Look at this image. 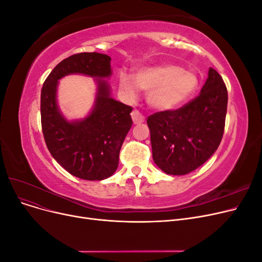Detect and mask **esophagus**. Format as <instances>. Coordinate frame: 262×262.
Returning <instances> with one entry per match:
<instances>
[{"instance_id":"34e87169","label":"esophagus","mask_w":262,"mask_h":262,"mask_svg":"<svg viewBox=\"0 0 262 262\" xmlns=\"http://www.w3.org/2000/svg\"><path fill=\"white\" fill-rule=\"evenodd\" d=\"M131 117H132V120H133V122L136 123V124H139V123H141V122H143L144 121V117H143V115H142L139 110H133V112L131 113Z\"/></svg>"}]
</instances>
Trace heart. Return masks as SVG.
I'll use <instances>...</instances> for the list:
<instances>
[{"label": "heart", "mask_w": 262, "mask_h": 262, "mask_svg": "<svg viewBox=\"0 0 262 262\" xmlns=\"http://www.w3.org/2000/svg\"><path fill=\"white\" fill-rule=\"evenodd\" d=\"M196 86L198 77L193 72L171 63L141 69L134 78L124 72L119 74V89L126 99H134L142 90L147 93L148 104L158 110L179 107Z\"/></svg>", "instance_id": "1"}]
</instances>
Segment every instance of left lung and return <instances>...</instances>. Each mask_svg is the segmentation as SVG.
Instances as JSON below:
<instances>
[{
	"instance_id": "obj_1",
	"label": "left lung",
	"mask_w": 262,
	"mask_h": 262,
	"mask_svg": "<svg viewBox=\"0 0 262 262\" xmlns=\"http://www.w3.org/2000/svg\"><path fill=\"white\" fill-rule=\"evenodd\" d=\"M227 89L215 70L195 98L175 110L148 116L153 160L164 172L186 175L217 149L225 128Z\"/></svg>"
}]
</instances>
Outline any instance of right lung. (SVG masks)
Masks as SVG:
<instances>
[{"label": "right lung", "instance_id": "obj_1", "mask_svg": "<svg viewBox=\"0 0 262 262\" xmlns=\"http://www.w3.org/2000/svg\"><path fill=\"white\" fill-rule=\"evenodd\" d=\"M110 60L109 55L97 52L71 55L51 71L41 89V126L47 147L63 168L84 180H102L113 175L132 125V107L110 97L109 85L102 80L112 74ZM73 73L101 78L91 115L82 122L69 123L58 112L55 95L59 78Z\"/></svg>", "mask_w": 262, "mask_h": 262}]
</instances>
